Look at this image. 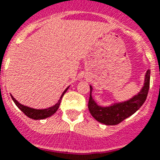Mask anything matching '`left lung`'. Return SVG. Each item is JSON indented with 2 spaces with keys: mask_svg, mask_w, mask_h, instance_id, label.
<instances>
[{
  "mask_svg": "<svg viewBox=\"0 0 160 160\" xmlns=\"http://www.w3.org/2000/svg\"><path fill=\"white\" fill-rule=\"evenodd\" d=\"M150 80V70L148 69L144 75V83L139 92L130 99L103 107L97 104L92 97L93 87L90 85L91 94L88 108L91 116L96 121L105 125H117L137 112L144 103L148 96Z\"/></svg>",
  "mask_w": 160,
  "mask_h": 160,
  "instance_id": "obj_1",
  "label": "left lung"
}]
</instances>
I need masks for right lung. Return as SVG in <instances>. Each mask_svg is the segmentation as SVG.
<instances>
[{"label": "right lung", "instance_id": "1", "mask_svg": "<svg viewBox=\"0 0 160 160\" xmlns=\"http://www.w3.org/2000/svg\"><path fill=\"white\" fill-rule=\"evenodd\" d=\"M69 86H68V87L64 90V92L61 95L59 100H58V102H57L55 105H53V107L45 108V109H35V108H32V107H27V106H24V105L19 103L12 95H11V96H12V100H13L14 103L17 105V107H18L25 115L28 116L29 118L34 119V120H41V119H45V118H49V117L53 115V114L57 112V110L58 109L59 105H60L61 99H62V97H63V96L64 95V93L67 91V90L69 89Z\"/></svg>", "mask_w": 160, "mask_h": 160}]
</instances>
